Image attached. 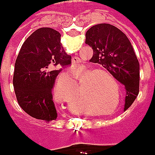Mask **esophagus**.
<instances>
[{
    "mask_svg": "<svg viewBox=\"0 0 155 155\" xmlns=\"http://www.w3.org/2000/svg\"><path fill=\"white\" fill-rule=\"evenodd\" d=\"M80 62H81V60H80V58L74 57L73 59H72V63H73L74 65L80 64Z\"/></svg>",
    "mask_w": 155,
    "mask_h": 155,
    "instance_id": "34e87169",
    "label": "esophagus"
}]
</instances>
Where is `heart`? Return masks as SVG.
<instances>
[{"label":"heart","mask_w":155,"mask_h":155,"mask_svg":"<svg viewBox=\"0 0 155 155\" xmlns=\"http://www.w3.org/2000/svg\"><path fill=\"white\" fill-rule=\"evenodd\" d=\"M76 75L77 79L83 78L81 81V87L87 84L84 92L82 93V98L85 102L94 105V107L101 110H106L111 107L114 101V94L109 81L116 86V80L112 74L106 70L97 71L95 68H85ZM119 96L117 92L115 101L113 106L114 107L119 103Z\"/></svg>","instance_id":"1"}]
</instances>
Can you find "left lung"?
<instances>
[{
	"mask_svg": "<svg viewBox=\"0 0 155 155\" xmlns=\"http://www.w3.org/2000/svg\"><path fill=\"white\" fill-rule=\"evenodd\" d=\"M85 43L94 50L90 61L102 65L124 86V111L138 96L140 65L128 38L116 27L101 23L86 33Z\"/></svg>",
	"mask_w": 155,
	"mask_h": 155,
	"instance_id": "1",
	"label": "left lung"
}]
</instances>
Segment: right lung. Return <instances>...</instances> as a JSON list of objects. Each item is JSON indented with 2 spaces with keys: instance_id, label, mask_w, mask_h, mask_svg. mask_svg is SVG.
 <instances>
[{
  "instance_id": "obj_1",
  "label": "right lung",
  "mask_w": 155,
  "mask_h": 155,
  "mask_svg": "<svg viewBox=\"0 0 155 155\" xmlns=\"http://www.w3.org/2000/svg\"><path fill=\"white\" fill-rule=\"evenodd\" d=\"M71 64L61 35L49 28L35 30L19 52L13 83L17 101L32 117L49 122L57 118L52 91L61 68Z\"/></svg>"
}]
</instances>
